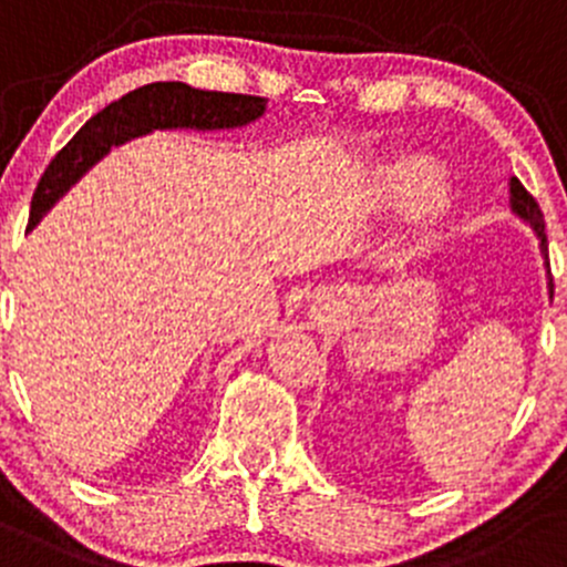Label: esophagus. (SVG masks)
<instances>
[{
	"mask_svg": "<svg viewBox=\"0 0 567 567\" xmlns=\"http://www.w3.org/2000/svg\"><path fill=\"white\" fill-rule=\"evenodd\" d=\"M340 307V299L334 290H323L321 296H318V312H323V316H329V312H334Z\"/></svg>",
	"mask_w": 567,
	"mask_h": 567,
	"instance_id": "obj_1",
	"label": "esophagus"
}]
</instances>
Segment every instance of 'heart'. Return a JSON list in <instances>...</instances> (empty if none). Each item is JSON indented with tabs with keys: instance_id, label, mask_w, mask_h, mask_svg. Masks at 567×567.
Masks as SVG:
<instances>
[{
	"instance_id": "heart-1",
	"label": "heart",
	"mask_w": 567,
	"mask_h": 567,
	"mask_svg": "<svg viewBox=\"0 0 567 567\" xmlns=\"http://www.w3.org/2000/svg\"><path fill=\"white\" fill-rule=\"evenodd\" d=\"M446 188V174L426 155H401L384 163L377 174V196L393 210H423Z\"/></svg>"
}]
</instances>
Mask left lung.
Returning <instances> with one entry per match:
<instances>
[{"instance_id": "8db88e82", "label": "left lung", "mask_w": 567, "mask_h": 567, "mask_svg": "<svg viewBox=\"0 0 567 567\" xmlns=\"http://www.w3.org/2000/svg\"><path fill=\"white\" fill-rule=\"evenodd\" d=\"M509 190H513V210L518 213L520 218H526V221L535 227L537 238H540V246H543V255H546L548 260V240H546V221H543V210L540 205L535 202V196L529 194V190L520 185V179H513L509 183ZM551 288H554V279H551Z\"/></svg>"}]
</instances>
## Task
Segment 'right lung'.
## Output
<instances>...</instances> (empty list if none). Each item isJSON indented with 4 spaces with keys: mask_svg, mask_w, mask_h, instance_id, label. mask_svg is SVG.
I'll return each instance as SVG.
<instances>
[{
    "mask_svg": "<svg viewBox=\"0 0 567 567\" xmlns=\"http://www.w3.org/2000/svg\"><path fill=\"white\" fill-rule=\"evenodd\" d=\"M268 99L249 93L199 91L185 82H152L130 91L118 102H110L80 126L69 144L52 157L43 172L30 207V227L41 221L43 213L110 150L135 135L161 126H196L221 130L240 126L262 115Z\"/></svg>",
    "mask_w": 567,
    "mask_h": 567,
    "instance_id": "add662e5",
    "label": "right lung"
}]
</instances>
